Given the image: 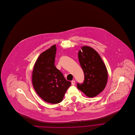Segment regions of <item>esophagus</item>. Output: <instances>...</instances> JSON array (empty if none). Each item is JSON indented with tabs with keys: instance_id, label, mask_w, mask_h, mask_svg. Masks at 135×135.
<instances>
[{
	"instance_id": "obj_1",
	"label": "esophagus",
	"mask_w": 135,
	"mask_h": 135,
	"mask_svg": "<svg viewBox=\"0 0 135 135\" xmlns=\"http://www.w3.org/2000/svg\"><path fill=\"white\" fill-rule=\"evenodd\" d=\"M75 80H72V81H71V84H72V85H73V86H74V85H75Z\"/></svg>"
}]
</instances>
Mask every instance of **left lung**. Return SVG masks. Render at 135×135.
<instances>
[{
    "label": "left lung",
    "mask_w": 135,
    "mask_h": 135,
    "mask_svg": "<svg viewBox=\"0 0 135 135\" xmlns=\"http://www.w3.org/2000/svg\"><path fill=\"white\" fill-rule=\"evenodd\" d=\"M79 61L85 75L84 82L77 87L87 96L94 97L105 88L107 81V71L98 53L89 46H83L78 52Z\"/></svg>",
    "instance_id": "8db88e82"
}]
</instances>
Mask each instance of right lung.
Returning a JSON list of instances; mask_svg holds the SVG:
<instances>
[{"instance_id": "1", "label": "right lung", "mask_w": 135, "mask_h": 135, "mask_svg": "<svg viewBox=\"0 0 135 135\" xmlns=\"http://www.w3.org/2000/svg\"><path fill=\"white\" fill-rule=\"evenodd\" d=\"M56 45L42 52L36 61L32 72V84L37 94L51 104L61 102L71 82L55 66Z\"/></svg>"}]
</instances>
